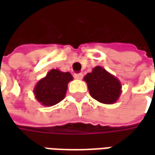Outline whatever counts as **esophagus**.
Returning <instances> with one entry per match:
<instances>
[{"mask_svg": "<svg viewBox=\"0 0 155 155\" xmlns=\"http://www.w3.org/2000/svg\"><path fill=\"white\" fill-rule=\"evenodd\" d=\"M74 79H76V80H81V79L83 78V74H81V73H79V74H74Z\"/></svg>", "mask_w": 155, "mask_h": 155, "instance_id": "34e87169", "label": "esophagus"}]
</instances>
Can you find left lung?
Listing matches in <instances>:
<instances>
[{
	"label": "left lung",
	"instance_id": "left-lung-1",
	"mask_svg": "<svg viewBox=\"0 0 155 155\" xmlns=\"http://www.w3.org/2000/svg\"><path fill=\"white\" fill-rule=\"evenodd\" d=\"M91 97L101 103H115L121 94V83L114 75L101 66H95L84 77Z\"/></svg>",
	"mask_w": 155,
	"mask_h": 155
}]
</instances>
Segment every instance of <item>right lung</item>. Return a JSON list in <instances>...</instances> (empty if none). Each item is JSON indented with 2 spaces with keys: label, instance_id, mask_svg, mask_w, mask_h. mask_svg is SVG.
I'll list each match as a JSON object with an SVG mask.
<instances>
[{
  "label": "right lung",
  "instance_id": "obj_1",
  "mask_svg": "<svg viewBox=\"0 0 155 155\" xmlns=\"http://www.w3.org/2000/svg\"><path fill=\"white\" fill-rule=\"evenodd\" d=\"M73 76L69 72L52 69L34 87L33 93L36 101L44 106H53L61 102L65 96L69 82Z\"/></svg>",
  "mask_w": 155,
  "mask_h": 155
}]
</instances>
